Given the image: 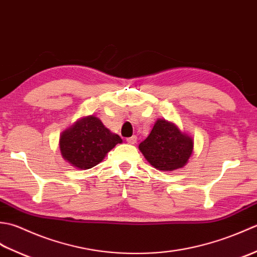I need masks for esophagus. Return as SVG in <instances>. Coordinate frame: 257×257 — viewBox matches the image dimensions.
I'll use <instances>...</instances> for the list:
<instances>
[{"instance_id": "esophagus-1", "label": "esophagus", "mask_w": 257, "mask_h": 257, "mask_svg": "<svg viewBox=\"0 0 257 257\" xmlns=\"http://www.w3.org/2000/svg\"><path fill=\"white\" fill-rule=\"evenodd\" d=\"M127 143L130 145H135L137 144V136H133V137L127 138Z\"/></svg>"}]
</instances>
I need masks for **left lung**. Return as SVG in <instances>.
<instances>
[{"mask_svg": "<svg viewBox=\"0 0 257 257\" xmlns=\"http://www.w3.org/2000/svg\"><path fill=\"white\" fill-rule=\"evenodd\" d=\"M193 139L178 125L166 119H157L154 128L139 150L152 167L160 171H174L187 165L193 152Z\"/></svg>", "mask_w": 257, "mask_h": 257, "instance_id": "1", "label": "left lung"}]
</instances>
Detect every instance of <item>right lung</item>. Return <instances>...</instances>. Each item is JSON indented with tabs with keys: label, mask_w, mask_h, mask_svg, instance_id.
Instances as JSON below:
<instances>
[{
	"label": "right lung",
	"mask_w": 257,
	"mask_h": 257,
	"mask_svg": "<svg viewBox=\"0 0 257 257\" xmlns=\"http://www.w3.org/2000/svg\"><path fill=\"white\" fill-rule=\"evenodd\" d=\"M122 139L106 128L94 114L81 117L59 136L62 157L73 167L86 170L105 159Z\"/></svg>",
	"instance_id": "1"
}]
</instances>
